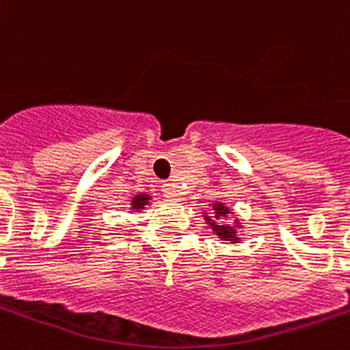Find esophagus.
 I'll return each instance as SVG.
<instances>
[{
  "instance_id": "34e87169",
  "label": "esophagus",
  "mask_w": 350,
  "mask_h": 350,
  "mask_svg": "<svg viewBox=\"0 0 350 350\" xmlns=\"http://www.w3.org/2000/svg\"><path fill=\"white\" fill-rule=\"evenodd\" d=\"M161 192H163V196L169 198V200H180V189H178V185L176 183H170V181L163 183Z\"/></svg>"
}]
</instances>
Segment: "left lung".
<instances>
[{
	"mask_svg": "<svg viewBox=\"0 0 350 350\" xmlns=\"http://www.w3.org/2000/svg\"><path fill=\"white\" fill-rule=\"evenodd\" d=\"M212 210H214L215 214V219L217 221H212L210 217H206L208 224L212 226L215 234L219 235V239L223 241H230V243H239L241 237H237V226H241L239 223H224V217L228 214H232L223 203H214L212 204Z\"/></svg>",
	"mask_w": 350,
	"mask_h": 350,
	"instance_id": "obj_1",
	"label": "left lung"
}]
</instances>
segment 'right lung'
I'll use <instances>...</instances> for the list:
<instances>
[{
	"instance_id": "add662e5",
	"label": "right lung",
	"mask_w": 350,
	"mask_h": 350,
	"mask_svg": "<svg viewBox=\"0 0 350 350\" xmlns=\"http://www.w3.org/2000/svg\"><path fill=\"white\" fill-rule=\"evenodd\" d=\"M150 196L149 194H136L135 198H133V203H131V206L135 210H142L146 208V204L149 203Z\"/></svg>"
}]
</instances>
